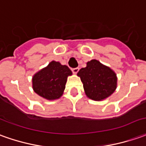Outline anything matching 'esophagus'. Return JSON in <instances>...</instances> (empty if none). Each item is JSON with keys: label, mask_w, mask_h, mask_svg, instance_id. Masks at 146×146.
<instances>
[{"label": "esophagus", "mask_w": 146, "mask_h": 146, "mask_svg": "<svg viewBox=\"0 0 146 146\" xmlns=\"http://www.w3.org/2000/svg\"><path fill=\"white\" fill-rule=\"evenodd\" d=\"M71 71H72V72H73V73H75V74H76V73H78V71H79V67H75V68H72V69H71Z\"/></svg>", "instance_id": "esophagus-1"}]
</instances>
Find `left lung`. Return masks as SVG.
Returning <instances> with one entry per match:
<instances>
[{
    "label": "left lung",
    "mask_w": 146,
    "mask_h": 146,
    "mask_svg": "<svg viewBox=\"0 0 146 146\" xmlns=\"http://www.w3.org/2000/svg\"><path fill=\"white\" fill-rule=\"evenodd\" d=\"M86 96L100 101L113 94L117 86L116 74L96 60H90L78 72Z\"/></svg>",
    "instance_id": "8db88e82"
}]
</instances>
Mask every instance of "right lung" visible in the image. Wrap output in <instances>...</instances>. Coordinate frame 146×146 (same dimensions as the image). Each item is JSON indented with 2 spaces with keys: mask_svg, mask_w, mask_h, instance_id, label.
<instances>
[{
  "mask_svg": "<svg viewBox=\"0 0 146 146\" xmlns=\"http://www.w3.org/2000/svg\"><path fill=\"white\" fill-rule=\"evenodd\" d=\"M72 72L66 65L52 61L47 67L37 72L33 78L34 91L48 100L59 98L65 89L68 75Z\"/></svg>",
  "mask_w": 146,
  "mask_h": 146,
  "instance_id": "1",
  "label": "right lung"
}]
</instances>
